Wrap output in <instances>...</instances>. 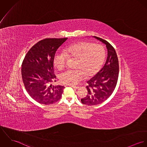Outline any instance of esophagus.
<instances>
[{
  "label": "esophagus",
  "mask_w": 147,
  "mask_h": 147,
  "mask_svg": "<svg viewBox=\"0 0 147 147\" xmlns=\"http://www.w3.org/2000/svg\"><path fill=\"white\" fill-rule=\"evenodd\" d=\"M71 86H72V88H74V89H79V86H75V85H71Z\"/></svg>",
  "instance_id": "1"
}]
</instances>
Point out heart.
Masks as SVG:
<instances>
[{"instance_id": "b5f03b06", "label": "heart", "mask_w": 147, "mask_h": 147, "mask_svg": "<svg viewBox=\"0 0 147 147\" xmlns=\"http://www.w3.org/2000/svg\"><path fill=\"white\" fill-rule=\"evenodd\" d=\"M104 47L99 44L83 41L68 46L64 51H58L54 58V64L62 69L66 65L69 58L77 59L75 69H67L59 75L63 84L76 85L85 76L95 75L101 68L105 61Z\"/></svg>"}]
</instances>
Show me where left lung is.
I'll use <instances>...</instances> for the list:
<instances>
[{
    "mask_svg": "<svg viewBox=\"0 0 147 147\" xmlns=\"http://www.w3.org/2000/svg\"><path fill=\"white\" fill-rule=\"evenodd\" d=\"M106 45L107 57L104 67L97 74L87 82L88 94L81 99L85 105L100 104L113 93L117 83L119 75V62L114 48L106 40L94 36Z\"/></svg>",
    "mask_w": 147,
    "mask_h": 147,
    "instance_id": "obj_1",
    "label": "left lung"
}]
</instances>
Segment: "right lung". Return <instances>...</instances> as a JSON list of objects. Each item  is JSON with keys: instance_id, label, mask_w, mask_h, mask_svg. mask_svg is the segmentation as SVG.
I'll use <instances>...</instances> for the list:
<instances>
[{"instance_id": "obj_1", "label": "right lung", "mask_w": 147, "mask_h": 147, "mask_svg": "<svg viewBox=\"0 0 147 147\" xmlns=\"http://www.w3.org/2000/svg\"><path fill=\"white\" fill-rule=\"evenodd\" d=\"M67 40L46 38L37 42L28 51L22 63L21 75L25 88L35 101L51 105L59 101L64 86L49 85L56 82L54 58L57 49Z\"/></svg>"}]
</instances>
